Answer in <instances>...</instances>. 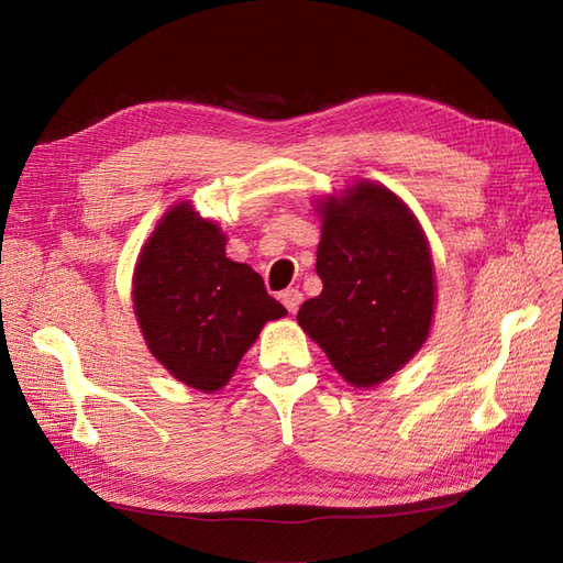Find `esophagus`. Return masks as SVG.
Listing matches in <instances>:
<instances>
[{
	"label": "esophagus",
	"mask_w": 563,
	"mask_h": 563,
	"mask_svg": "<svg viewBox=\"0 0 563 563\" xmlns=\"http://www.w3.org/2000/svg\"><path fill=\"white\" fill-rule=\"evenodd\" d=\"M282 302H284V308L288 310V312H296L298 310V305L302 302V294L298 291V288H286V291H282Z\"/></svg>",
	"instance_id": "obj_1"
}]
</instances>
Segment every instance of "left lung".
I'll list each match as a JSON object with an SVG mask.
<instances>
[{"label": "left lung", "mask_w": 563, "mask_h": 563, "mask_svg": "<svg viewBox=\"0 0 563 563\" xmlns=\"http://www.w3.org/2000/svg\"><path fill=\"white\" fill-rule=\"evenodd\" d=\"M321 294L298 323L354 387L397 373L428 340L434 265L411 209L380 183L362 180L319 203Z\"/></svg>", "instance_id": "obj_1"}]
</instances>
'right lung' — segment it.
<instances>
[{
  "mask_svg": "<svg viewBox=\"0 0 563 563\" xmlns=\"http://www.w3.org/2000/svg\"><path fill=\"white\" fill-rule=\"evenodd\" d=\"M225 242L190 203H176L145 242L133 275V310L150 352L199 391L228 385L265 323L286 314L258 272L228 258Z\"/></svg>",
  "mask_w": 563,
  "mask_h": 563,
  "instance_id": "right-lung-1",
  "label": "right lung"
}]
</instances>
